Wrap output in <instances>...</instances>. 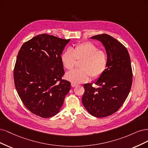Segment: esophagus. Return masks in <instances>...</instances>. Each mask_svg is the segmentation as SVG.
<instances>
[{
	"instance_id": "1",
	"label": "esophagus",
	"mask_w": 148,
	"mask_h": 148,
	"mask_svg": "<svg viewBox=\"0 0 148 148\" xmlns=\"http://www.w3.org/2000/svg\"><path fill=\"white\" fill-rule=\"evenodd\" d=\"M71 86H72L73 87H75V86H77V85H76L75 84H74V83H71Z\"/></svg>"
}]
</instances>
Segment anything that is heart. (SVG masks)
<instances>
[{"mask_svg": "<svg viewBox=\"0 0 148 148\" xmlns=\"http://www.w3.org/2000/svg\"><path fill=\"white\" fill-rule=\"evenodd\" d=\"M76 60H82L80 69L68 73L65 78L74 84L87 82L90 75L93 79H97L104 72L108 64V58L105 52L99 50L98 47L90 42L81 43L74 49H68L61 56L64 67L68 70L72 69Z\"/></svg>", "mask_w": 148, "mask_h": 148, "instance_id": "1", "label": "heart"}]
</instances>
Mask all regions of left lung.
I'll return each mask as SVG.
<instances>
[{
  "label": "left lung",
  "instance_id": "1",
  "mask_svg": "<svg viewBox=\"0 0 148 148\" xmlns=\"http://www.w3.org/2000/svg\"><path fill=\"white\" fill-rule=\"evenodd\" d=\"M90 39L102 43L106 51L108 64L95 82L98 88L93 87L92 84H84L82 101L91 115L105 117L117 111L129 94L133 76L130 58L125 47L111 36L99 34Z\"/></svg>",
  "mask_w": 148,
  "mask_h": 148
}]
</instances>
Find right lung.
Masks as SVG:
<instances>
[{
  "label": "right lung",
  "instance_id": "1",
  "mask_svg": "<svg viewBox=\"0 0 148 148\" xmlns=\"http://www.w3.org/2000/svg\"><path fill=\"white\" fill-rule=\"evenodd\" d=\"M70 39L46 34L24 43L14 68V82L23 103L32 113L43 118L60 112L71 89L61 60Z\"/></svg>",
  "mask_w": 148,
  "mask_h": 148
}]
</instances>
